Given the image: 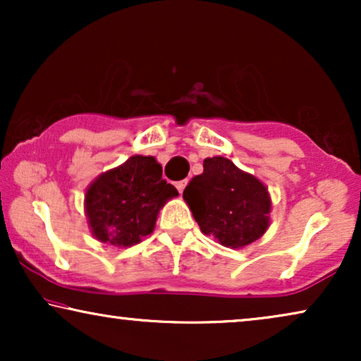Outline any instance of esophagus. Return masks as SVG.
Returning <instances> with one entry per match:
<instances>
[{"instance_id": "obj_1", "label": "esophagus", "mask_w": 361, "mask_h": 361, "mask_svg": "<svg viewBox=\"0 0 361 361\" xmlns=\"http://www.w3.org/2000/svg\"><path fill=\"white\" fill-rule=\"evenodd\" d=\"M185 185H187V180H179V182H176V187H177V190L180 192H184V189H185Z\"/></svg>"}]
</instances>
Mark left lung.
Wrapping results in <instances>:
<instances>
[{"label":"left lung","mask_w":361,"mask_h":361,"mask_svg":"<svg viewBox=\"0 0 361 361\" xmlns=\"http://www.w3.org/2000/svg\"><path fill=\"white\" fill-rule=\"evenodd\" d=\"M182 197L202 233L226 248H245L269 228L268 187L224 156L207 157Z\"/></svg>","instance_id":"obj_1"}]
</instances>
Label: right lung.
Returning a JSON list of instances; mask_svg holds the SVG:
<instances>
[{
	"instance_id": "1",
	"label": "right lung",
	"mask_w": 361,
	"mask_h": 361,
	"mask_svg": "<svg viewBox=\"0 0 361 361\" xmlns=\"http://www.w3.org/2000/svg\"><path fill=\"white\" fill-rule=\"evenodd\" d=\"M177 195L156 157L135 154L87 187L83 207L93 238L128 248L154 231L159 210Z\"/></svg>"
}]
</instances>
